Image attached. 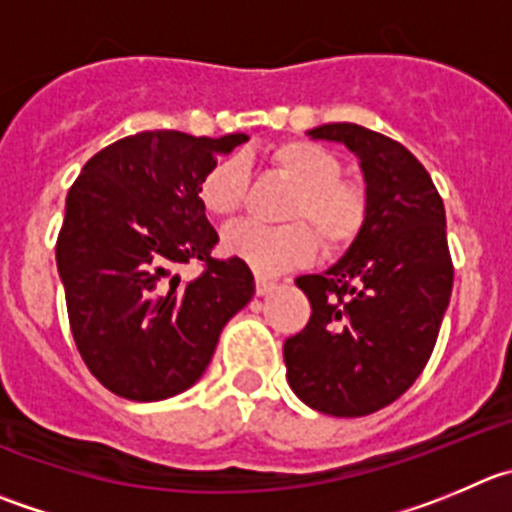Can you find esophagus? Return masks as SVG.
Wrapping results in <instances>:
<instances>
[{
	"label": "esophagus",
	"instance_id": "1",
	"mask_svg": "<svg viewBox=\"0 0 512 512\" xmlns=\"http://www.w3.org/2000/svg\"><path fill=\"white\" fill-rule=\"evenodd\" d=\"M276 289V284L271 279H266V276H256V294L259 296H266L271 294V291Z\"/></svg>",
	"mask_w": 512,
	"mask_h": 512
}]
</instances>
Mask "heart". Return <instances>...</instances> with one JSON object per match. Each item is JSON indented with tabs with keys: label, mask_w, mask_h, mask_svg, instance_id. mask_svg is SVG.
I'll return each instance as SVG.
<instances>
[{
	"label": "heart",
	"mask_w": 512,
	"mask_h": 512,
	"mask_svg": "<svg viewBox=\"0 0 512 512\" xmlns=\"http://www.w3.org/2000/svg\"><path fill=\"white\" fill-rule=\"evenodd\" d=\"M269 163L296 186L286 203L284 226L238 223L223 233V251L259 274H281L306 264L316 253V236L329 251L357 238L367 221V196L342 180V163L332 150L311 140H284L266 150ZM246 193V168L238 158H221L203 173L198 201L216 218L236 216Z\"/></svg>",
	"instance_id": "heart-1"
}]
</instances>
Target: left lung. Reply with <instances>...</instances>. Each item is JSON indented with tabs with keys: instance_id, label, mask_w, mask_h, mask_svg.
<instances>
[{
	"instance_id": "left-lung-1",
	"label": "left lung",
	"mask_w": 512,
	"mask_h": 512,
	"mask_svg": "<svg viewBox=\"0 0 512 512\" xmlns=\"http://www.w3.org/2000/svg\"><path fill=\"white\" fill-rule=\"evenodd\" d=\"M306 135L357 155L367 221L337 264L296 279L311 319L286 339V379L311 410L364 417L405 394L435 349L452 294L445 206L397 140L354 123Z\"/></svg>"
}]
</instances>
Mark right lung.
<instances>
[{
    "mask_svg": "<svg viewBox=\"0 0 512 512\" xmlns=\"http://www.w3.org/2000/svg\"><path fill=\"white\" fill-rule=\"evenodd\" d=\"M248 135L145 130L92 155L72 183L57 271L77 349L102 387L133 402L175 397L211 364L218 337L251 301L241 259L218 261L198 183ZM203 260L183 282L172 269Z\"/></svg>",
    "mask_w": 512,
    "mask_h": 512,
    "instance_id": "1",
    "label": "right lung"
}]
</instances>
